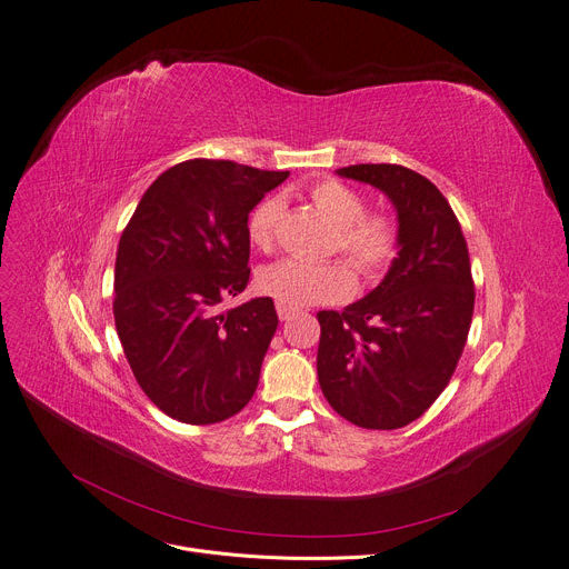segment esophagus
Returning <instances> with one entry per match:
<instances>
[{
    "instance_id": "obj_1",
    "label": "esophagus",
    "mask_w": 569,
    "mask_h": 569,
    "mask_svg": "<svg viewBox=\"0 0 569 569\" xmlns=\"http://www.w3.org/2000/svg\"><path fill=\"white\" fill-rule=\"evenodd\" d=\"M277 313H279L281 320H290V318L295 316V309L288 307V305H283V302H277Z\"/></svg>"
}]
</instances>
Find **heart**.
<instances>
[{
	"mask_svg": "<svg viewBox=\"0 0 569 569\" xmlns=\"http://www.w3.org/2000/svg\"><path fill=\"white\" fill-rule=\"evenodd\" d=\"M311 202L337 228L330 249L341 251L365 279L381 277L398 253V228L386 213H365V197L341 181L326 179L309 190ZM281 202L267 197L249 216V239L260 251H271L277 241ZM260 292L288 307L341 302L356 290V277L343 260L283 258L258 271Z\"/></svg>",
	"mask_w": 569,
	"mask_h": 569,
	"instance_id": "heart-1",
	"label": "heart"
}]
</instances>
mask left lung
<instances>
[{
  "label": "left lung",
  "mask_w": 569,
  "mask_h": 569,
  "mask_svg": "<svg viewBox=\"0 0 569 569\" xmlns=\"http://www.w3.org/2000/svg\"><path fill=\"white\" fill-rule=\"evenodd\" d=\"M339 177L379 188L398 211V258L343 311H318V383L367 430L405 428L449 386L475 313L467 241L447 197L402 164H351Z\"/></svg>",
  "instance_id": "obj_1"
}]
</instances>
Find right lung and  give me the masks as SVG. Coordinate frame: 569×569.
<instances>
[{"instance_id": "obj_1", "label": "right lung", "mask_w": 569, "mask_h": 569, "mask_svg": "<svg viewBox=\"0 0 569 569\" xmlns=\"http://www.w3.org/2000/svg\"><path fill=\"white\" fill-rule=\"evenodd\" d=\"M288 179L232 160H186L160 174L122 230L113 318L146 398L190 426L239 413L277 332L271 298L223 302L251 277L249 213Z\"/></svg>"}]
</instances>
